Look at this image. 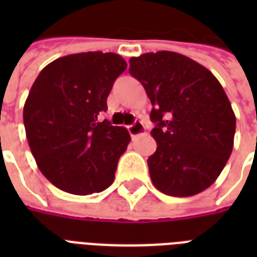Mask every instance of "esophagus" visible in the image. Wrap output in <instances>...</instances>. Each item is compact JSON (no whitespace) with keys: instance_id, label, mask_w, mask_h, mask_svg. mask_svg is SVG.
I'll use <instances>...</instances> for the list:
<instances>
[{"instance_id":"34e87169","label":"esophagus","mask_w":257,"mask_h":257,"mask_svg":"<svg viewBox=\"0 0 257 257\" xmlns=\"http://www.w3.org/2000/svg\"><path fill=\"white\" fill-rule=\"evenodd\" d=\"M128 131L129 133H131V136L135 137V136H139V135H143V133L145 132V126L141 121L136 120L132 125H129Z\"/></svg>"}]
</instances>
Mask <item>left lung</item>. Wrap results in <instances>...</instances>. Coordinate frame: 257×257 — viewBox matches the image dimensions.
<instances>
[{"label": "left lung", "instance_id": "obj_1", "mask_svg": "<svg viewBox=\"0 0 257 257\" xmlns=\"http://www.w3.org/2000/svg\"><path fill=\"white\" fill-rule=\"evenodd\" d=\"M151 104L157 149L149 175L160 192L189 197L211 187L233 148L236 117L219 80L192 58L161 50L129 60Z\"/></svg>", "mask_w": 257, "mask_h": 257}]
</instances>
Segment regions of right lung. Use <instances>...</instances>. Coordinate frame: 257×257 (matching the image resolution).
<instances>
[{"instance_id": "right-lung-1", "label": "right lung", "mask_w": 257, "mask_h": 257, "mask_svg": "<svg viewBox=\"0 0 257 257\" xmlns=\"http://www.w3.org/2000/svg\"><path fill=\"white\" fill-rule=\"evenodd\" d=\"M125 69L118 54L86 52L54 60L36 78L24 105L26 139L38 169L61 191L92 195L113 183L131 135L97 117Z\"/></svg>"}]
</instances>
